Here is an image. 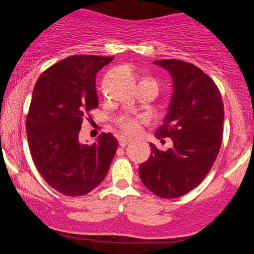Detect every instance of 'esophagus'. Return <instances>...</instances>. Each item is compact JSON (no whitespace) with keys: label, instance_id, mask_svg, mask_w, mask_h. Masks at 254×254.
Here are the masks:
<instances>
[{"label":"esophagus","instance_id":"esophagus-1","mask_svg":"<svg viewBox=\"0 0 254 254\" xmlns=\"http://www.w3.org/2000/svg\"><path fill=\"white\" fill-rule=\"evenodd\" d=\"M130 142V138H127V137H119V145H121V147H125V145L129 144Z\"/></svg>","mask_w":254,"mask_h":254}]
</instances>
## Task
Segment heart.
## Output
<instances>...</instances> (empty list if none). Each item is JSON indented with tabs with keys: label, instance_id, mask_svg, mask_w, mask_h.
Wrapping results in <instances>:
<instances>
[{
	"label": "heart",
	"instance_id": "b5f03b06",
	"mask_svg": "<svg viewBox=\"0 0 254 254\" xmlns=\"http://www.w3.org/2000/svg\"><path fill=\"white\" fill-rule=\"evenodd\" d=\"M141 119L142 118L131 117V116H127V115H122L116 119V122H117V125L124 131V132L136 133L137 131H138Z\"/></svg>",
	"mask_w": 254,
	"mask_h": 254
}]
</instances>
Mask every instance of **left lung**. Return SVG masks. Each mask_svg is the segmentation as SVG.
Wrapping results in <instances>:
<instances>
[{"mask_svg": "<svg viewBox=\"0 0 254 254\" xmlns=\"http://www.w3.org/2000/svg\"><path fill=\"white\" fill-rule=\"evenodd\" d=\"M170 71L173 95L156 138L170 137L172 147L150 144L149 159L139 165L142 183L156 196L182 197L203 182L220 151L224 109L214 81L193 64L179 60L154 62Z\"/></svg>", "mask_w": 254, "mask_h": 254, "instance_id": "8db88e82", "label": "left lung"}]
</instances>
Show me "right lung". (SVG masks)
I'll use <instances>...</instances> for the list:
<instances>
[{"label": "right lung", "instance_id": "right-lung-1", "mask_svg": "<svg viewBox=\"0 0 254 254\" xmlns=\"http://www.w3.org/2000/svg\"><path fill=\"white\" fill-rule=\"evenodd\" d=\"M113 57L76 55L62 60L38 78L26 117L34 165L45 182L65 196H83L100 184L118 148L103 132L92 145L78 142L81 125L99 105L95 75Z\"/></svg>", "mask_w": 254, "mask_h": 254}]
</instances>
